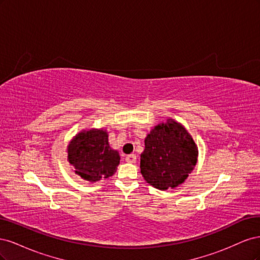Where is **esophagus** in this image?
<instances>
[{
	"label": "esophagus",
	"instance_id": "obj_1",
	"mask_svg": "<svg viewBox=\"0 0 260 260\" xmlns=\"http://www.w3.org/2000/svg\"><path fill=\"white\" fill-rule=\"evenodd\" d=\"M125 161L127 162H130V164H135L137 161V156L135 154H131V155H128L127 157H125Z\"/></svg>",
	"mask_w": 260,
	"mask_h": 260
}]
</instances>
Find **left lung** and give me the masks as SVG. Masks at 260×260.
Returning <instances> with one entry per match:
<instances>
[{
	"label": "left lung",
	"instance_id": "obj_1",
	"mask_svg": "<svg viewBox=\"0 0 260 260\" xmlns=\"http://www.w3.org/2000/svg\"><path fill=\"white\" fill-rule=\"evenodd\" d=\"M140 168L148 184L166 191L182 184L198 162L199 148L184 125L168 118L149 131Z\"/></svg>",
	"mask_w": 260,
	"mask_h": 260
}]
</instances>
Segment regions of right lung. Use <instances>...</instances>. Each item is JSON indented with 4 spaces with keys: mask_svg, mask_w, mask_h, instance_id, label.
<instances>
[{
    "mask_svg": "<svg viewBox=\"0 0 260 260\" xmlns=\"http://www.w3.org/2000/svg\"><path fill=\"white\" fill-rule=\"evenodd\" d=\"M67 153L75 174L91 183L112 177L120 162L119 153L109 146L105 129L81 130L70 140Z\"/></svg>",
    "mask_w": 260,
    "mask_h": 260,
    "instance_id": "1",
    "label": "right lung"
}]
</instances>
